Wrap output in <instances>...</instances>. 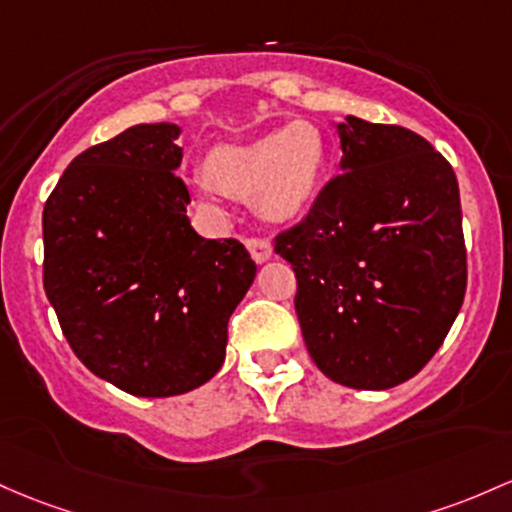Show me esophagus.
<instances>
[{"label":"esophagus","mask_w":512,"mask_h":512,"mask_svg":"<svg viewBox=\"0 0 512 512\" xmlns=\"http://www.w3.org/2000/svg\"><path fill=\"white\" fill-rule=\"evenodd\" d=\"M245 247L250 250L252 260H255L257 265H262V262H267L269 257H272V245H269L267 240H262V238H247Z\"/></svg>","instance_id":"esophagus-1"}]
</instances>
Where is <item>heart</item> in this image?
<instances>
[{
    "label": "heart",
    "mask_w": 512,
    "mask_h": 512,
    "mask_svg": "<svg viewBox=\"0 0 512 512\" xmlns=\"http://www.w3.org/2000/svg\"><path fill=\"white\" fill-rule=\"evenodd\" d=\"M328 167V143L316 123L294 121L240 145H221L206 155L196 194L213 206L216 189L252 199L267 221H291L316 199Z\"/></svg>",
    "instance_id": "b5f03b06"
}]
</instances>
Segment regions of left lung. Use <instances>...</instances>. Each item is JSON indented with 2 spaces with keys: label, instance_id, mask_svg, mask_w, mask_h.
Instances as JSON below:
<instances>
[{
  "label": "left lung",
  "instance_id": "8db88e82",
  "mask_svg": "<svg viewBox=\"0 0 512 512\" xmlns=\"http://www.w3.org/2000/svg\"><path fill=\"white\" fill-rule=\"evenodd\" d=\"M340 174L274 238L296 274L308 355L335 384L384 391L447 338L466 291L452 165L418 133L347 116Z\"/></svg>",
  "mask_w": 512,
  "mask_h": 512
}]
</instances>
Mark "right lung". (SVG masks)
Here are the masks:
<instances>
[{
	"label": "right lung",
	"mask_w": 512,
	"mask_h": 512,
	"mask_svg": "<svg viewBox=\"0 0 512 512\" xmlns=\"http://www.w3.org/2000/svg\"><path fill=\"white\" fill-rule=\"evenodd\" d=\"M174 123H138L67 165L43 209V286L72 352L143 398L206 384L257 265L187 216Z\"/></svg>",
	"instance_id": "1"
}]
</instances>
